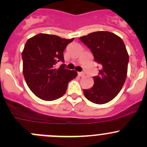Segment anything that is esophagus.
I'll list each match as a JSON object with an SVG mask.
<instances>
[{
  "label": "esophagus",
  "mask_w": 147,
  "mask_h": 147,
  "mask_svg": "<svg viewBox=\"0 0 147 147\" xmlns=\"http://www.w3.org/2000/svg\"><path fill=\"white\" fill-rule=\"evenodd\" d=\"M78 75H79L80 77H83L84 75V74L83 73V72H78Z\"/></svg>",
  "instance_id": "esophagus-1"
}]
</instances>
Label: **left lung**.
<instances>
[{
	"mask_svg": "<svg viewBox=\"0 0 147 147\" xmlns=\"http://www.w3.org/2000/svg\"><path fill=\"white\" fill-rule=\"evenodd\" d=\"M80 40L101 67L99 75L93 77V87L83 90L84 97L98 105L107 103L119 94L127 78L129 55L125 45L120 37L108 31L92 32Z\"/></svg>",
	"mask_w": 147,
	"mask_h": 147,
	"instance_id": "obj_1",
	"label": "left lung"
}]
</instances>
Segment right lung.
Segmentation results:
<instances>
[{"mask_svg": "<svg viewBox=\"0 0 147 147\" xmlns=\"http://www.w3.org/2000/svg\"><path fill=\"white\" fill-rule=\"evenodd\" d=\"M74 38L40 33L28 40L22 53L23 72L30 90L41 100L53 101L63 97L69 81L78 75L75 70L65 69V47Z\"/></svg>", "mask_w": 147, "mask_h": 147, "instance_id": "1", "label": "right lung"}]
</instances>
